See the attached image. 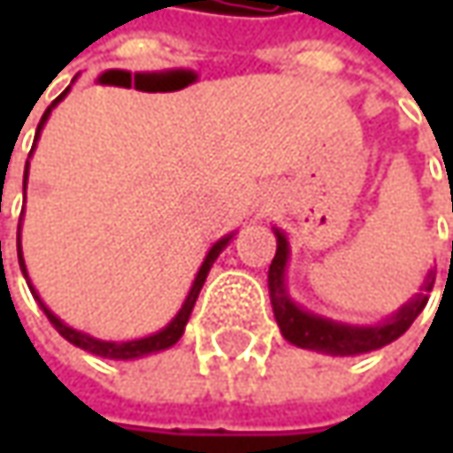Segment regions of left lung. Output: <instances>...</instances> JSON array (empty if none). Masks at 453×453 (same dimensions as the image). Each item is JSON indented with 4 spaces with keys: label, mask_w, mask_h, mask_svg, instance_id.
Masks as SVG:
<instances>
[{
    "label": "left lung",
    "mask_w": 453,
    "mask_h": 453,
    "mask_svg": "<svg viewBox=\"0 0 453 453\" xmlns=\"http://www.w3.org/2000/svg\"><path fill=\"white\" fill-rule=\"evenodd\" d=\"M272 232L277 236V252L270 265L267 274V285H270V300L274 320L280 325L282 338L304 348V350H318L325 356H360V353H371L383 345H388L393 340H398L411 327V322L421 315V310L428 303V292L434 288L436 274L428 270L426 280L421 285V292L416 297H411L403 307H398L391 318L375 325H348V322L330 320L315 315L310 310H304L289 297L288 282H285V272L289 262V242L282 229L272 226Z\"/></svg>",
    "instance_id": "left-lung-1"
}]
</instances>
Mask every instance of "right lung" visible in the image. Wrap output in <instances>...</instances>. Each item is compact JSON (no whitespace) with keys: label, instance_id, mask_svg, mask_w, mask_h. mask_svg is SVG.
<instances>
[{"label":"right lung","instance_id":"1","mask_svg":"<svg viewBox=\"0 0 453 453\" xmlns=\"http://www.w3.org/2000/svg\"><path fill=\"white\" fill-rule=\"evenodd\" d=\"M70 93V88L52 100V105L44 111L42 120H40V126H37V133H35V146H37V141H40V133H42L44 123H47V118L50 113L55 111V105L60 103L62 97ZM32 146V150H35ZM32 150H29V156H32ZM27 173H29V161L25 165V191H27ZM236 232L232 234L221 236L219 242L211 244V250L206 252L203 257V262H201L199 272H196V277H194V285L188 289V295H186V300H183L181 310L173 315V320L168 322L165 327H161L158 333H153V335H146V338H138V340H123V342H115V340H97L93 335H88V333H82V330H75V327H70V325H65V322L47 307V304L40 300V295H37V289L32 288V282H29V274H27V265H25V257H22V219H19V229H17V257H19V267H22V274H25L27 285L32 289V295H35V300L40 303L42 307V312L47 315V320L55 325V330L60 333L62 338L67 340V342H73V345H78L82 350H88V353H93V356L100 357H108V360H135V357H143L150 356V353H158V350H165V348H171V345H176L179 340H181L183 330H186V322L191 318V310H194V304H196V297H199L201 288H203V282H206V274L211 270V265L217 262V257L224 250H226V244L234 239Z\"/></svg>","mask_w":453,"mask_h":453}]
</instances>
